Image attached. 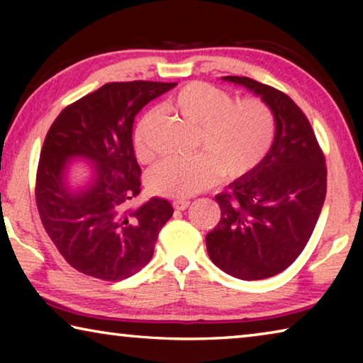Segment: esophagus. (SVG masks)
I'll use <instances>...</instances> for the list:
<instances>
[{"label":"esophagus","mask_w":363,"mask_h":363,"mask_svg":"<svg viewBox=\"0 0 363 363\" xmlns=\"http://www.w3.org/2000/svg\"><path fill=\"white\" fill-rule=\"evenodd\" d=\"M189 205H190V201H189V200H186V199H177V200H174V201H173V206L176 208L177 211H184V210H187Z\"/></svg>","instance_id":"34e87169"}]
</instances>
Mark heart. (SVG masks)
Instances as JSON below:
<instances>
[{"label":"heart","instance_id":"1","mask_svg":"<svg viewBox=\"0 0 363 363\" xmlns=\"http://www.w3.org/2000/svg\"><path fill=\"white\" fill-rule=\"evenodd\" d=\"M167 106L199 126L196 144L203 152L194 155H168L149 173V187L163 196H192L211 186L218 171L224 177L250 173L267 155L274 143L275 120L266 102L256 97L232 101L225 91L206 83L186 84ZM144 116L136 133L139 157L149 155Z\"/></svg>","mask_w":363,"mask_h":363}]
</instances>
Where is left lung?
<instances>
[{"label":"left lung","instance_id":"1","mask_svg":"<svg viewBox=\"0 0 363 363\" xmlns=\"http://www.w3.org/2000/svg\"><path fill=\"white\" fill-rule=\"evenodd\" d=\"M220 79L266 102L275 120L267 155L218 194L220 220L206 235L210 259L240 280L285 270L314 232L327 194V167L309 120L281 91L247 77Z\"/></svg>","mask_w":363,"mask_h":363}]
</instances>
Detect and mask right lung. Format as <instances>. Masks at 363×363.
Listing matches in <instances>:
<instances>
[{
  "mask_svg": "<svg viewBox=\"0 0 363 363\" xmlns=\"http://www.w3.org/2000/svg\"><path fill=\"white\" fill-rule=\"evenodd\" d=\"M176 83H107L65 107L49 128L36 173L41 223L59 253L78 272L120 281L152 259L162 227L173 216L168 200L140 192L133 123L140 108ZM91 167L82 186L69 181L71 162Z\"/></svg>",
  "mask_w": 363,
  "mask_h": 363,
  "instance_id": "add662e5",
  "label": "right lung"
}]
</instances>
